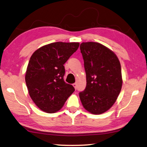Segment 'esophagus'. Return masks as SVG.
<instances>
[{
	"label": "esophagus",
	"mask_w": 147,
	"mask_h": 147,
	"mask_svg": "<svg viewBox=\"0 0 147 147\" xmlns=\"http://www.w3.org/2000/svg\"><path fill=\"white\" fill-rule=\"evenodd\" d=\"M73 86H74L75 89L76 90L77 89V84H76V83H74V84H73Z\"/></svg>",
	"instance_id": "esophagus-1"
}]
</instances>
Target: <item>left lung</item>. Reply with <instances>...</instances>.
I'll return each instance as SVG.
<instances>
[{
    "instance_id": "8db88e82",
    "label": "left lung",
    "mask_w": 147,
    "mask_h": 147,
    "mask_svg": "<svg viewBox=\"0 0 147 147\" xmlns=\"http://www.w3.org/2000/svg\"><path fill=\"white\" fill-rule=\"evenodd\" d=\"M80 49L86 87L79 97L86 110L100 115L113 106L120 93L123 80L120 61L114 52L97 42H82Z\"/></svg>"
}]
</instances>
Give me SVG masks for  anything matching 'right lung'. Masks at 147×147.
I'll return each mask as SVG.
<instances>
[{
    "mask_svg": "<svg viewBox=\"0 0 147 147\" xmlns=\"http://www.w3.org/2000/svg\"><path fill=\"white\" fill-rule=\"evenodd\" d=\"M79 47L78 42H55L41 47L30 58L26 72L30 98L44 112L54 113L75 91L63 80L64 64Z\"/></svg>",
    "mask_w": 147,
    "mask_h": 147,
    "instance_id": "add662e5",
    "label": "right lung"
}]
</instances>
